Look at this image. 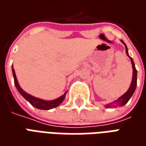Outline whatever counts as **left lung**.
I'll return each mask as SVG.
<instances>
[{
    "mask_svg": "<svg viewBox=\"0 0 146 146\" xmlns=\"http://www.w3.org/2000/svg\"><path fill=\"white\" fill-rule=\"evenodd\" d=\"M121 41L123 43V44L125 45V48H126V53L127 54V56H129L128 52H127V45L125 44V43L121 40ZM130 57V56H129ZM131 58V62L132 64V67H133V77H132V81H131V84L130 86V88H129L128 91L126 92L124 95H123L120 98H119L117 100L114 102V103L115 104L119 105V106H123V105H125L127 102L129 101V99L131 98V96L134 94V92H135V89H136V86H137V70L135 69V63H134V61ZM113 103H111V104L108 105L106 107H110L109 106L110 105H112Z\"/></svg>",
    "mask_w": 146,
    "mask_h": 146,
    "instance_id": "obj_1",
    "label": "left lung"
}]
</instances>
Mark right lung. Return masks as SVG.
Segmentation results:
<instances>
[{"label": "right lung", "mask_w": 146, "mask_h": 146, "mask_svg": "<svg viewBox=\"0 0 146 146\" xmlns=\"http://www.w3.org/2000/svg\"><path fill=\"white\" fill-rule=\"evenodd\" d=\"M12 73H13V76H14L15 84V87H16L18 91L19 92V93L23 96L24 98L27 99V101L30 102V104L32 105L33 106H34L35 108H36V109L45 110L53 109V108L59 106L62 102L65 97H66V93H65L61 97H59L57 99H55V100H52V101H45V100H42V99H40V98H35V97H33L32 95L27 94V92H24L23 90L20 88V86L19 85V83H18L17 78H16V75H15V73L14 69H12Z\"/></svg>", "instance_id": "right-lung-1"}]
</instances>
